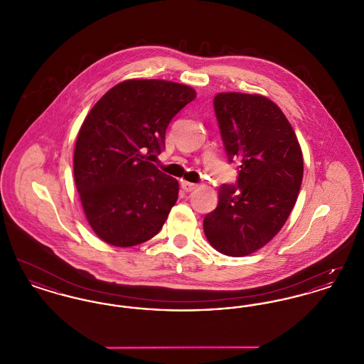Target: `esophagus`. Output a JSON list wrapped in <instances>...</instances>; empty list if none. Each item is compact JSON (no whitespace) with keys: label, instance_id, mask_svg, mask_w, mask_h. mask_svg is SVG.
<instances>
[{"label":"esophagus","instance_id":"obj_1","mask_svg":"<svg viewBox=\"0 0 364 364\" xmlns=\"http://www.w3.org/2000/svg\"><path fill=\"white\" fill-rule=\"evenodd\" d=\"M181 187H183V190L191 192V191L198 188V184H193V183H190V181H181Z\"/></svg>","mask_w":364,"mask_h":364}]
</instances>
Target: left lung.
Instances as JSON below:
<instances>
[{
    "mask_svg": "<svg viewBox=\"0 0 364 364\" xmlns=\"http://www.w3.org/2000/svg\"><path fill=\"white\" fill-rule=\"evenodd\" d=\"M214 109L228 158L240 171L237 187H220L203 230L218 252L245 257L287 223L303 180V153L291 122L263 95L218 92Z\"/></svg>",
    "mask_w": 364,
    "mask_h": 364,
    "instance_id": "1",
    "label": "left lung"
}]
</instances>
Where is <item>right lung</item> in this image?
Instances as JSON below:
<instances>
[{
	"mask_svg": "<svg viewBox=\"0 0 364 364\" xmlns=\"http://www.w3.org/2000/svg\"><path fill=\"white\" fill-rule=\"evenodd\" d=\"M195 98L187 85L129 79L88 112L76 139L73 176L87 223L101 240L125 248L162 229L178 181L150 156L161 153L169 122Z\"/></svg>",
	"mask_w": 364,
	"mask_h": 364,
	"instance_id": "obj_1",
	"label": "right lung"
}]
</instances>
